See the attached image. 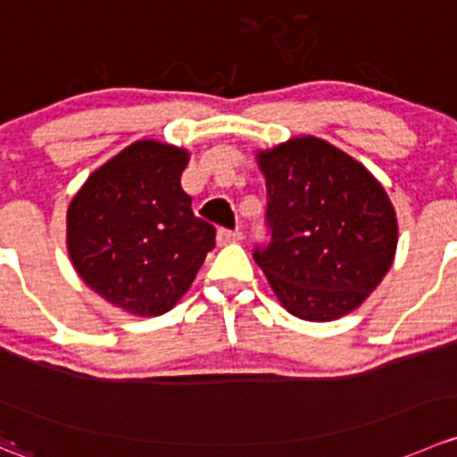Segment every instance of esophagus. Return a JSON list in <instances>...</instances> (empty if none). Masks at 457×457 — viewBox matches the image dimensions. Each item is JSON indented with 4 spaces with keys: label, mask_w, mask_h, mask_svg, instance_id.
<instances>
[{
    "label": "esophagus",
    "mask_w": 457,
    "mask_h": 457,
    "mask_svg": "<svg viewBox=\"0 0 457 457\" xmlns=\"http://www.w3.org/2000/svg\"><path fill=\"white\" fill-rule=\"evenodd\" d=\"M243 234L238 232V229H225L220 228L219 234H216V241H219V245H228V243H237L241 241Z\"/></svg>",
    "instance_id": "obj_1"
}]
</instances>
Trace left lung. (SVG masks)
<instances>
[{"label":"left lung","instance_id":"left-lung-1","mask_svg":"<svg viewBox=\"0 0 457 457\" xmlns=\"http://www.w3.org/2000/svg\"><path fill=\"white\" fill-rule=\"evenodd\" d=\"M265 176L268 245L254 261L283 308L305 321L353 312L397 250L391 198L361 162L314 136L256 156Z\"/></svg>","mask_w":457,"mask_h":457}]
</instances>
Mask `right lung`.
<instances>
[{
    "mask_svg": "<svg viewBox=\"0 0 457 457\" xmlns=\"http://www.w3.org/2000/svg\"><path fill=\"white\" fill-rule=\"evenodd\" d=\"M189 154L138 140L93 171L66 212V247L84 283L125 312L158 317L179 303L216 245L180 187Z\"/></svg>",
    "mask_w": 457,
    "mask_h": 457,
    "instance_id": "1",
    "label": "right lung"
}]
</instances>
